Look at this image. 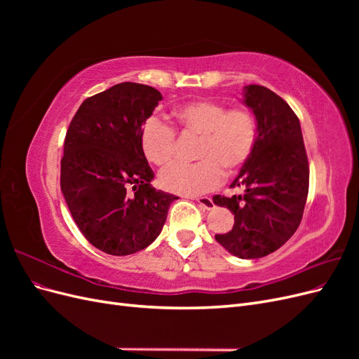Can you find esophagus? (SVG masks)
<instances>
[{
    "label": "esophagus",
    "instance_id": "1",
    "mask_svg": "<svg viewBox=\"0 0 359 359\" xmlns=\"http://www.w3.org/2000/svg\"><path fill=\"white\" fill-rule=\"evenodd\" d=\"M194 201H196L203 210H212L214 208V202L208 196H198Z\"/></svg>",
    "mask_w": 359,
    "mask_h": 359
}]
</instances>
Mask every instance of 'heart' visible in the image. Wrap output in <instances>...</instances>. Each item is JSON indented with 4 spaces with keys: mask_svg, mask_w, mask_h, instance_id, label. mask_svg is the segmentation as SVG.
I'll use <instances>...</instances> for the list:
<instances>
[{
    "mask_svg": "<svg viewBox=\"0 0 359 359\" xmlns=\"http://www.w3.org/2000/svg\"><path fill=\"white\" fill-rule=\"evenodd\" d=\"M182 137H198L196 163H173L160 172L161 187L180 194H199L219 186L223 169L235 173L252 157L257 140V123L245 107H231L210 99L182 103L172 111ZM177 133L158 118H149L140 130V148L157 166L177 154Z\"/></svg>",
    "mask_w": 359,
    "mask_h": 359,
    "instance_id": "1",
    "label": "heart"
}]
</instances>
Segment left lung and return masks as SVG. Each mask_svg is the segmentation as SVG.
<instances>
[{"label": "left lung", "mask_w": 359, "mask_h": 359, "mask_svg": "<svg viewBox=\"0 0 359 359\" xmlns=\"http://www.w3.org/2000/svg\"><path fill=\"white\" fill-rule=\"evenodd\" d=\"M243 103L257 121L252 157L231 187L241 194L212 198L235 215L232 231L215 240L241 259L268 256L297 232L309 194V160L299 119L290 106L262 85L244 86Z\"/></svg>", "instance_id": "1"}]
</instances>
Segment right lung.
<instances>
[{
  "label": "right lung",
  "mask_w": 359,
  "mask_h": 359,
  "mask_svg": "<svg viewBox=\"0 0 359 359\" xmlns=\"http://www.w3.org/2000/svg\"><path fill=\"white\" fill-rule=\"evenodd\" d=\"M161 99L153 86L118 83L88 97L69 126L61 191L82 235L107 255L147 248L178 199L151 187L154 172L140 148V130Z\"/></svg>",
  "instance_id": "1"
}]
</instances>
